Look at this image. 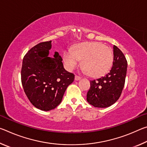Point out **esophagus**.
Segmentation results:
<instances>
[{"instance_id": "34e87169", "label": "esophagus", "mask_w": 147, "mask_h": 147, "mask_svg": "<svg viewBox=\"0 0 147 147\" xmlns=\"http://www.w3.org/2000/svg\"><path fill=\"white\" fill-rule=\"evenodd\" d=\"M80 79H81V77H80V76H77V75H76V76H75V77H74V80H75L76 81L80 80Z\"/></svg>"}]
</instances>
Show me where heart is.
<instances>
[{
  "mask_svg": "<svg viewBox=\"0 0 147 147\" xmlns=\"http://www.w3.org/2000/svg\"><path fill=\"white\" fill-rule=\"evenodd\" d=\"M63 58L65 65L69 70L75 68L82 59V71L94 76L108 73L113 62L111 49L98 42H86L66 49Z\"/></svg>",
  "mask_w": 147,
  "mask_h": 147,
  "instance_id": "heart-1",
  "label": "heart"
}]
</instances>
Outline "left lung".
I'll return each mask as SVG.
<instances>
[{"label": "left lung", "mask_w": 147, "mask_h": 147, "mask_svg": "<svg viewBox=\"0 0 147 147\" xmlns=\"http://www.w3.org/2000/svg\"><path fill=\"white\" fill-rule=\"evenodd\" d=\"M127 71V61L124 54L113 46V66L109 73L101 78L90 81L87 101L96 108H107L120 97Z\"/></svg>", "instance_id": "8db88e82"}]
</instances>
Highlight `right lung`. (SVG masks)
<instances>
[{"mask_svg": "<svg viewBox=\"0 0 147 147\" xmlns=\"http://www.w3.org/2000/svg\"><path fill=\"white\" fill-rule=\"evenodd\" d=\"M52 41L42 42L24 56L21 69V82L30 102L43 111H50L61 103L67 88L74 75L63 67L58 52L49 57Z\"/></svg>", "mask_w": 147, "mask_h": 147, "instance_id": "obj_1", "label": "right lung"}]
</instances>
